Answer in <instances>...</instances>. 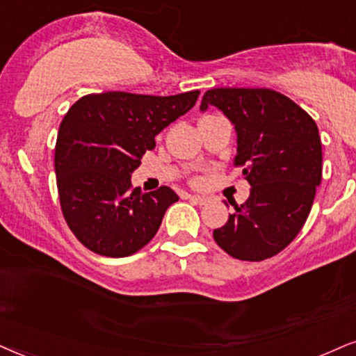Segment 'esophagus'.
<instances>
[{
    "mask_svg": "<svg viewBox=\"0 0 356 356\" xmlns=\"http://www.w3.org/2000/svg\"><path fill=\"white\" fill-rule=\"evenodd\" d=\"M188 200L193 202L197 205H205L209 202V197L207 195H188Z\"/></svg>",
    "mask_w": 356,
    "mask_h": 356,
    "instance_id": "34e87169",
    "label": "esophagus"
}]
</instances>
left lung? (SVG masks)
<instances>
[{
  "instance_id": "obj_1",
  "label": "left lung",
  "mask_w": 356,
  "mask_h": 356,
  "mask_svg": "<svg viewBox=\"0 0 356 356\" xmlns=\"http://www.w3.org/2000/svg\"><path fill=\"white\" fill-rule=\"evenodd\" d=\"M217 106L236 131L233 164L250 182L248 200L213 230L233 258L263 261L298 236L322 181V143L310 116L269 88L207 90L200 111Z\"/></svg>"
}]
</instances>
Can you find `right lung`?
I'll return each instance as SVG.
<instances>
[{
	"label": "right lung",
	"mask_w": 356,
	"mask_h": 356,
	"mask_svg": "<svg viewBox=\"0 0 356 356\" xmlns=\"http://www.w3.org/2000/svg\"><path fill=\"white\" fill-rule=\"evenodd\" d=\"M199 90L170 97L106 92L82 97L62 120L56 175L62 213L93 253L124 258L159 230L179 195L170 187L141 193L131 174L156 136L195 105Z\"/></svg>",
	"instance_id": "add662e5"
}]
</instances>
